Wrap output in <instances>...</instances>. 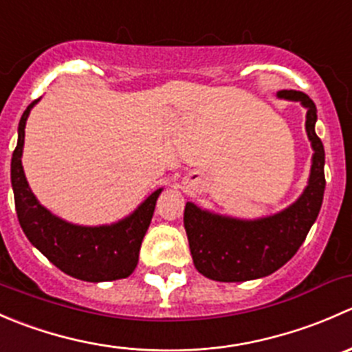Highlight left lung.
I'll use <instances>...</instances> for the list:
<instances>
[{"label": "left lung", "mask_w": 352, "mask_h": 352, "mask_svg": "<svg viewBox=\"0 0 352 352\" xmlns=\"http://www.w3.org/2000/svg\"><path fill=\"white\" fill-rule=\"evenodd\" d=\"M276 97L300 102L307 109L305 129L314 150L308 184L293 204L255 219L219 214L187 202L184 226L190 255L197 271L212 281L242 283L276 272L296 254L320 212L325 151L315 133L317 107L303 91L279 90Z\"/></svg>", "instance_id": "left-lung-1"}]
</instances>
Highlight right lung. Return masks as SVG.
I'll list each match as a JSON object with an SVG mask.
<instances>
[{
  "label": "right lung",
  "mask_w": 352,
  "mask_h": 352,
  "mask_svg": "<svg viewBox=\"0 0 352 352\" xmlns=\"http://www.w3.org/2000/svg\"><path fill=\"white\" fill-rule=\"evenodd\" d=\"M38 100L25 109L19 124V141L12 156L13 196L25 236L56 267L71 278L88 283L127 278L138 265L141 242L146 235L156 199L163 187L151 192L131 214L110 225H74L52 214L32 192L22 165L25 124Z\"/></svg>",
  "instance_id": "add662e5"
}]
</instances>
